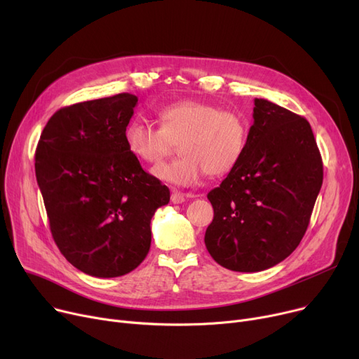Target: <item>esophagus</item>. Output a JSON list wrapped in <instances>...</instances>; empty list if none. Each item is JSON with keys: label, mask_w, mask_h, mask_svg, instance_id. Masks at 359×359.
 <instances>
[{"label": "esophagus", "mask_w": 359, "mask_h": 359, "mask_svg": "<svg viewBox=\"0 0 359 359\" xmlns=\"http://www.w3.org/2000/svg\"><path fill=\"white\" fill-rule=\"evenodd\" d=\"M172 202L173 203H182V202H184V199H186V195H183V194H180V192H173L172 194Z\"/></svg>", "instance_id": "obj_1"}]
</instances>
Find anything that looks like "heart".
Segmentation results:
<instances>
[{"label":"heart","mask_w":359,"mask_h":359,"mask_svg":"<svg viewBox=\"0 0 359 359\" xmlns=\"http://www.w3.org/2000/svg\"><path fill=\"white\" fill-rule=\"evenodd\" d=\"M160 128L140 118L128 122L123 138L129 153L144 164H158L180 144L182 158L153 168V176L175 186H194L205 173L229 175L238 165L250 122L237 110L186 99L158 110Z\"/></svg>","instance_id":"obj_1"}]
</instances>
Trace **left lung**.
I'll use <instances>...</instances> for the list:
<instances>
[{
  "mask_svg": "<svg viewBox=\"0 0 359 359\" xmlns=\"http://www.w3.org/2000/svg\"><path fill=\"white\" fill-rule=\"evenodd\" d=\"M322 183L323 163L307 119L255 99L246 153L208 194L214 219L206 249L236 272L278 265L304 237Z\"/></svg>",
  "mask_w": 359,
  "mask_h": 359,
  "instance_id": "8db88e82",
  "label": "left lung"
}]
</instances>
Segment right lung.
I'll return each mask as SVG.
<instances>
[{
  "mask_svg": "<svg viewBox=\"0 0 359 359\" xmlns=\"http://www.w3.org/2000/svg\"><path fill=\"white\" fill-rule=\"evenodd\" d=\"M129 93L62 107L48 121L34 170L50 233L72 266L96 278L134 271L151 246V218L170 191L144 172L123 132Z\"/></svg>",
  "mask_w": 359,
  "mask_h": 359,
  "instance_id": "1",
  "label": "right lung"
}]
</instances>
